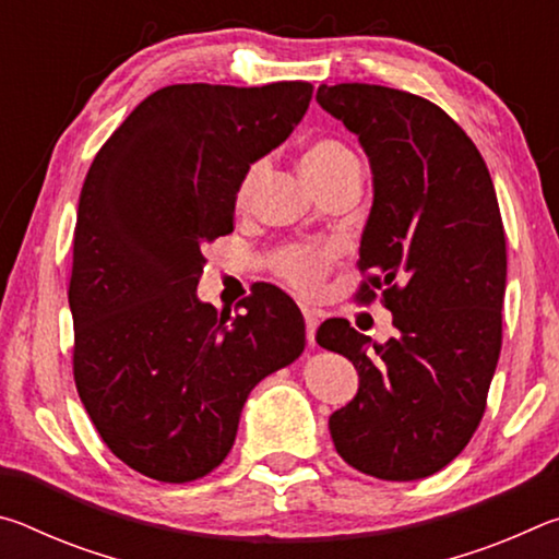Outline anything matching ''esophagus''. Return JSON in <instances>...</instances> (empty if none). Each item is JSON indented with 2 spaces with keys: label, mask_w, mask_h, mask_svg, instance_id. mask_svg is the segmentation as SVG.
Listing matches in <instances>:
<instances>
[{
  "label": "esophagus",
  "mask_w": 559,
  "mask_h": 559,
  "mask_svg": "<svg viewBox=\"0 0 559 559\" xmlns=\"http://www.w3.org/2000/svg\"><path fill=\"white\" fill-rule=\"evenodd\" d=\"M302 318H306V337H308V345H316V330L320 325V318L316 310L310 308H302Z\"/></svg>",
  "instance_id": "34e87169"
}]
</instances>
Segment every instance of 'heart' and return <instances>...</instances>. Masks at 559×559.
<instances>
[{"label":"heart","mask_w":559,"mask_h":559,"mask_svg":"<svg viewBox=\"0 0 559 559\" xmlns=\"http://www.w3.org/2000/svg\"><path fill=\"white\" fill-rule=\"evenodd\" d=\"M302 165H306V173L316 185H325L328 179L337 177L340 173H345V169L357 167L359 159L343 140L318 138L308 145L306 155H302ZM266 159H257V163H251L243 169L234 194V204L239 206V210H246V206L253 202L261 179L266 175ZM330 266H333V249L320 243L288 241L271 253L273 273L290 283L296 290L306 293V296H316V293L323 288V281Z\"/></svg>","instance_id":"obj_1"}]
</instances>
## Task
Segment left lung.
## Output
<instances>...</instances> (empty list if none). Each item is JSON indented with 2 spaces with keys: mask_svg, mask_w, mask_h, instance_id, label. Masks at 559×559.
Here are the masks:
<instances>
[{
  "mask_svg": "<svg viewBox=\"0 0 559 559\" xmlns=\"http://www.w3.org/2000/svg\"><path fill=\"white\" fill-rule=\"evenodd\" d=\"M316 98L359 138L374 175L355 300L370 306L380 293L400 330L370 348L345 318L318 328V345L359 377L330 437L367 476L427 478L478 429L503 343L508 261L493 179L459 122L427 98L372 83L320 86Z\"/></svg>",
  "mask_w": 559,
  "mask_h": 559,
  "instance_id": "1",
  "label": "left lung"
}]
</instances>
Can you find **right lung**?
Listing matches in <instances>:
<instances>
[{
  "label": "right lung",
  "instance_id": "add662e5",
  "mask_svg": "<svg viewBox=\"0 0 559 559\" xmlns=\"http://www.w3.org/2000/svg\"><path fill=\"white\" fill-rule=\"evenodd\" d=\"M306 81L175 83L147 96L93 157L73 229V380L93 427L163 484L212 473L249 392L306 347L296 302L257 283L236 313L197 298L204 243L234 231L243 169L286 140Z\"/></svg>",
  "mask_w": 559,
  "mask_h": 559
}]
</instances>
